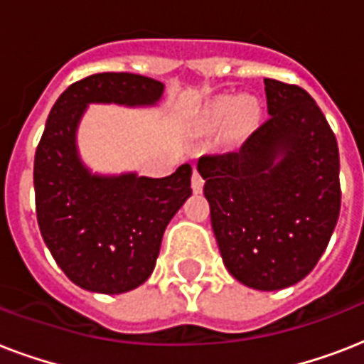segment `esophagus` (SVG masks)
<instances>
[{
    "instance_id": "obj_1",
    "label": "esophagus",
    "mask_w": 364,
    "mask_h": 364,
    "mask_svg": "<svg viewBox=\"0 0 364 364\" xmlns=\"http://www.w3.org/2000/svg\"><path fill=\"white\" fill-rule=\"evenodd\" d=\"M191 185H193L194 193H202V188H204V177L200 176L196 168L193 171V181H191Z\"/></svg>"
}]
</instances>
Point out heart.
<instances>
[{"mask_svg":"<svg viewBox=\"0 0 364 364\" xmlns=\"http://www.w3.org/2000/svg\"><path fill=\"white\" fill-rule=\"evenodd\" d=\"M236 111V117L242 124H249L257 117V107L249 100H225L213 109V119H225Z\"/></svg>","mask_w":364,"mask_h":364,"instance_id":"1","label":"heart"}]
</instances>
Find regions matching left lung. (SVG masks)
<instances>
[{
	"label": "left lung",
	"instance_id": "left-lung-1",
	"mask_svg": "<svg viewBox=\"0 0 364 364\" xmlns=\"http://www.w3.org/2000/svg\"><path fill=\"white\" fill-rule=\"evenodd\" d=\"M270 119L240 151L198 160L211 228L227 270L245 287L304 279L340 215L336 137L310 94L264 79Z\"/></svg>",
	"mask_w": 364,
	"mask_h": 364
}]
</instances>
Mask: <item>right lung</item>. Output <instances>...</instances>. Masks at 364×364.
Instances as JSON below:
<instances>
[{"label": "right lung", "mask_w": 364, "mask_h": 364, "mask_svg": "<svg viewBox=\"0 0 364 364\" xmlns=\"http://www.w3.org/2000/svg\"><path fill=\"white\" fill-rule=\"evenodd\" d=\"M164 82L136 73H96L73 82L48 113L33 162L36 211L56 264L90 293L121 294L153 274L162 236L187 198L191 164L171 176L94 173L77 130L90 104L154 107Z\"/></svg>", "instance_id": "obj_1"}]
</instances>
